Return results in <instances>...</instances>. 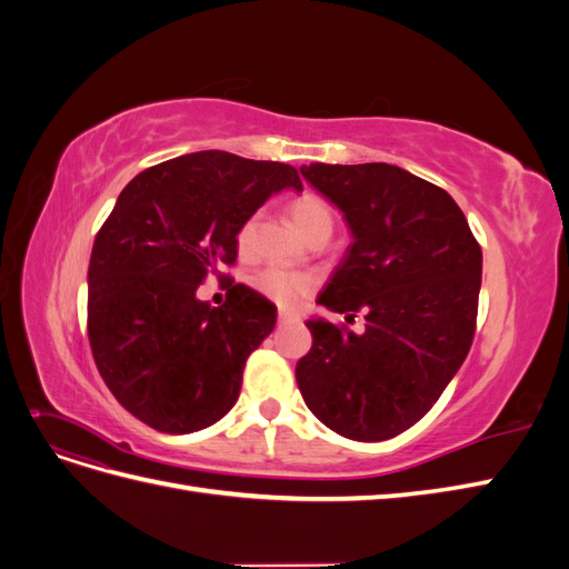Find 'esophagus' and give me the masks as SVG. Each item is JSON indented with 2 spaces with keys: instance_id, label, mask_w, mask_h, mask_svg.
<instances>
[{
  "instance_id": "34e87169",
  "label": "esophagus",
  "mask_w": 569,
  "mask_h": 569,
  "mask_svg": "<svg viewBox=\"0 0 569 569\" xmlns=\"http://www.w3.org/2000/svg\"><path fill=\"white\" fill-rule=\"evenodd\" d=\"M295 320H299V316H297V313H291V311H280V313H278V322H280V325H284V322H295Z\"/></svg>"
}]
</instances>
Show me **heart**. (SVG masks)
<instances>
[{
    "instance_id": "b5f03b06",
    "label": "heart",
    "mask_w": 569,
    "mask_h": 569,
    "mask_svg": "<svg viewBox=\"0 0 569 569\" xmlns=\"http://www.w3.org/2000/svg\"><path fill=\"white\" fill-rule=\"evenodd\" d=\"M289 216L299 232L308 239L318 232H332V209L330 203L313 192H303L289 201ZM258 213H249L234 232V244L239 253H249L253 247ZM251 287L278 306H297L308 291L316 287V280L308 272L284 270L280 266H266L251 274Z\"/></svg>"
}]
</instances>
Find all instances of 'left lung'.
Instances as JSON below:
<instances>
[{
  "instance_id": "1",
  "label": "left lung",
  "mask_w": 569,
  "mask_h": 569,
  "mask_svg": "<svg viewBox=\"0 0 569 569\" xmlns=\"http://www.w3.org/2000/svg\"><path fill=\"white\" fill-rule=\"evenodd\" d=\"M301 176L353 232L318 303L366 327L308 320L297 385L332 432L385 441L427 416L472 347L481 247L446 189L399 166L311 163Z\"/></svg>"
}]
</instances>
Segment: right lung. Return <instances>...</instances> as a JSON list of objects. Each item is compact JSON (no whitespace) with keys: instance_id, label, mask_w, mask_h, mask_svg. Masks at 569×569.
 <instances>
[{"instance_id":"obj_1","label":"right lung","mask_w":569,"mask_h":569,"mask_svg":"<svg viewBox=\"0 0 569 569\" xmlns=\"http://www.w3.org/2000/svg\"><path fill=\"white\" fill-rule=\"evenodd\" d=\"M301 189L295 166L197 151L151 166L120 192L94 237L88 337L97 370L128 412L189 435L237 403L247 358L278 311L244 284L226 303L197 299L237 261L234 232L272 192Z\"/></svg>"}]
</instances>
